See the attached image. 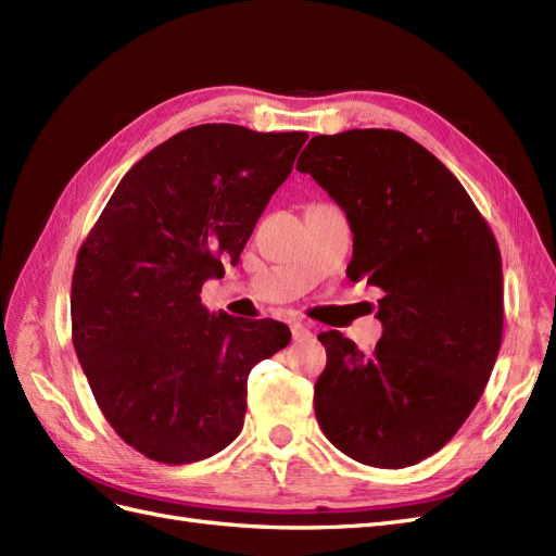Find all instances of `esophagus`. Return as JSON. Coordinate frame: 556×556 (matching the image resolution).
Wrapping results in <instances>:
<instances>
[{
	"instance_id": "34e87169",
	"label": "esophagus",
	"mask_w": 556,
	"mask_h": 556,
	"mask_svg": "<svg viewBox=\"0 0 556 556\" xmlns=\"http://www.w3.org/2000/svg\"><path fill=\"white\" fill-rule=\"evenodd\" d=\"M292 339H294V341H304V339H311V329H308L306 325L294 323V325H292Z\"/></svg>"
}]
</instances>
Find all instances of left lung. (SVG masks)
Wrapping results in <instances>:
<instances>
[{"label":"left lung","instance_id":"1","mask_svg":"<svg viewBox=\"0 0 556 556\" xmlns=\"http://www.w3.org/2000/svg\"><path fill=\"white\" fill-rule=\"evenodd\" d=\"M296 169L345 211L348 278L384 292L368 357L339 331L317 336L327 348L317 422L359 464L413 466L459 431L492 376L503 333L496 239L447 166L401 131L319 134Z\"/></svg>","mask_w":556,"mask_h":556}]
</instances>
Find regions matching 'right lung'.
Masks as SVG:
<instances>
[{"mask_svg": "<svg viewBox=\"0 0 556 556\" xmlns=\"http://www.w3.org/2000/svg\"><path fill=\"white\" fill-rule=\"evenodd\" d=\"M306 131L211 123L178 131L117 182L80 245L72 336L104 417L162 464H192L243 429L248 376L292 333L208 313L201 285L237 262Z\"/></svg>", "mask_w": 556, "mask_h": 556, "instance_id": "right-lung-1", "label": "right lung"}]
</instances>
